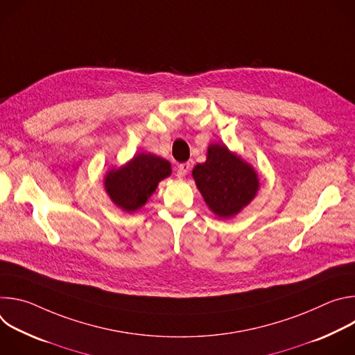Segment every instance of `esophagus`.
<instances>
[{
  "label": "esophagus",
  "instance_id": "obj_1",
  "mask_svg": "<svg viewBox=\"0 0 355 355\" xmlns=\"http://www.w3.org/2000/svg\"><path fill=\"white\" fill-rule=\"evenodd\" d=\"M189 168H191V164H189V163H182V164H180V166H178V170H177V175H178V177H185V175L188 174Z\"/></svg>",
  "mask_w": 355,
  "mask_h": 355
}]
</instances>
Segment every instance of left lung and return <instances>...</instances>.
<instances>
[{"instance_id": "left-lung-1", "label": "left lung", "mask_w": 355, "mask_h": 355, "mask_svg": "<svg viewBox=\"0 0 355 355\" xmlns=\"http://www.w3.org/2000/svg\"><path fill=\"white\" fill-rule=\"evenodd\" d=\"M192 177L211 212L220 219L240 214L260 189L254 167L225 143L208 146L205 163L193 167Z\"/></svg>"}]
</instances>
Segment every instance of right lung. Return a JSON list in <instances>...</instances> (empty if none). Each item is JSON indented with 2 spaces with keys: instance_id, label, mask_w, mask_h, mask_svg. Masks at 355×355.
Here are the masks:
<instances>
[{
  "instance_id": "obj_1",
  "label": "right lung",
  "mask_w": 355,
  "mask_h": 355,
  "mask_svg": "<svg viewBox=\"0 0 355 355\" xmlns=\"http://www.w3.org/2000/svg\"><path fill=\"white\" fill-rule=\"evenodd\" d=\"M170 175V162L151 153H139L123 166L110 168L104 177V187L116 207L132 214L143 208L159 182Z\"/></svg>"
}]
</instances>
